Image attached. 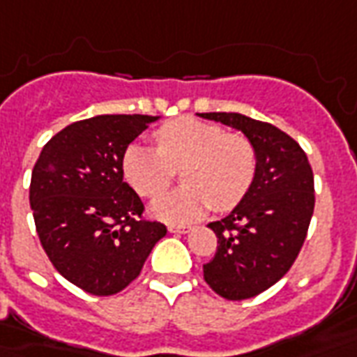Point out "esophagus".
<instances>
[{
    "instance_id": "obj_1",
    "label": "esophagus",
    "mask_w": 357,
    "mask_h": 357,
    "mask_svg": "<svg viewBox=\"0 0 357 357\" xmlns=\"http://www.w3.org/2000/svg\"><path fill=\"white\" fill-rule=\"evenodd\" d=\"M168 230L172 234H189L191 231V226H181V224H170L168 226Z\"/></svg>"
}]
</instances>
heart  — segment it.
I'll use <instances>...</instances> for the list:
<instances>
[{
	"mask_svg": "<svg viewBox=\"0 0 357 357\" xmlns=\"http://www.w3.org/2000/svg\"><path fill=\"white\" fill-rule=\"evenodd\" d=\"M158 151L131 144L123 154V178L139 195L154 197L170 185L174 168H181L176 191L156 197L151 214L170 224L199 220L211 206L230 211L248 195L257 174V153L249 139L193 118L162 126Z\"/></svg>",
	"mask_w": 357,
	"mask_h": 357,
	"instance_id": "heart-1",
	"label": "heart"
}]
</instances>
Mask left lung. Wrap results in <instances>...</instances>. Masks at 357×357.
<instances>
[{"instance_id": "1", "label": "left lung", "mask_w": 357, "mask_h": 357, "mask_svg": "<svg viewBox=\"0 0 357 357\" xmlns=\"http://www.w3.org/2000/svg\"><path fill=\"white\" fill-rule=\"evenodd\" d=\"M201 118L241 131L257 153V174L228 216L211 222L216 255L203 265L206 284L226 300H248L290 271L313 216V172L301 146L278 127L236 112Z\"/></svg>"}]
</instances>
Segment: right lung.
I'll return each mask as SVG.
<instances>
[{"mask_svg":"<svg viewBox=\"0 0 357 357\" xmlns=\"http://www.w3.org/2000/svg\"><path fill=\"white\" fill-rule=\"evenodd\" d=\"M158 116H96L50 139L34 164L31 208L40 243L56 271L94 296L135 280L166 226L143 218L123 181L129 143Z\"/></svg>","mask_w":357,"mask_h":357,"instance_id":"right-lung-1","label":"right lung"}]
</instances>
